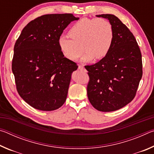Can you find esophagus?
Masks as SVG:
<instances>
[{
	"instance_id": "obj_1",
	"label": "esophagus",
	"mask_w": 154,
	"mask_h": 154,
	"mask_svg": "<svg viewBox=\"0 0 154 154\" xmlns=\"http://www.w3.org/2000/svg\"><path fill=\"white\" fill-rule=\"evenodd\" d=\"M78 69H79V70H83V69H84V67L82 66V65H79V66H78Z\"/></svg>"
}]
</instances>
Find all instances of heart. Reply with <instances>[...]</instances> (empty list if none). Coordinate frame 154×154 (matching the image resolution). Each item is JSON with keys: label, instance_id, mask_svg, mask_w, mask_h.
<instances>
[{"label": "heart", "instance_id": "1", "mask_svg": "<svg viewBox=\"0 0 154 154\" xmlns=\"http://www.w3.org/2000/svg\"><path fill=\"white\" fill-rule=\"evenodd\" d=\"M71 38L60 36L58 46L65 58L75 61L85 51L82 61L87 62L95 58L100 60L107 55L113 45L114 31L111 23L104 18H82L69 30Z\"/></svg>", "mask_w": 154, "mask_h": 154}]
</instances>
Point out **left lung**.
Here are the masks:
<instances>
[{
	"instance_id": "8db88e82",
	"label": "left lung",
	"mask_w": 154,
	"mask_h": 154,
	"mask_svg": "<svg viewBox=\"0 0 154 154\" xmlns=\"http://www.w3.org/2000/svg\"><path fill=\"white\" fill-rule=\"evenodd\" d=\"M96 16L107 19L114 31L110 51L97 63L87 65L90 81L88 97L96 109L114 111L133 100L143 75L142 56L136 38L118 17L111 14Z\"/></svg>"
}]
</instances>
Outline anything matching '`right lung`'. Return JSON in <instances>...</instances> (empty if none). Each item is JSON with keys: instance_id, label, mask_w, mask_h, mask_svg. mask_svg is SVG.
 Here are the masks:
<instances>
[{"instance_id": "add662e5", "label": "right lung", "mask_w": 154, "mask_h": 154, "mask_svg": "<svg viewBox=\"0 0 154 154\" xmlns=\"http://www.w3.org/2000/svg\"><path fill=\"white\" fill-rule=\"evenodd\" d=\"M78 20L72 14L41 15L26 26L15 42V85L21 98L33 108L54 111L66 101L71 74L78 66L62 54L58 38Z\"/></svg>"}]
</instances>
